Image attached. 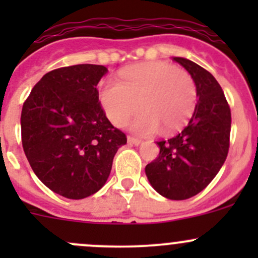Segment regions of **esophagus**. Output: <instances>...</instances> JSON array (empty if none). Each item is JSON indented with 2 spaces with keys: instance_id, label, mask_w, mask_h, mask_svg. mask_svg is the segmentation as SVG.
<instances>
[{
  "instance_id": "1",
  "label": "esophagus",
  "mask_w": 258,
  "mask_h": 258,
  "mask_svg": "<svg viewBox=\"0 0 258 258\" xmlns=\"http://www.w3.org/2000/svg\"><path fill=\"white\" fill-rule=\"evenodd\" d=\"M127 141H128V144L130 145H135V146H139V145H141V140H139V139H135V137H131V136H128L127 137Z\"/></svg>"
}]
</instances>
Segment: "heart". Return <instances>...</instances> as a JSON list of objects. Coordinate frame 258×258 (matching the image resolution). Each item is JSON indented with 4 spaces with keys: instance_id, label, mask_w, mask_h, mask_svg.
I'll return each mask as SVG.
<instances>
[{
    "instance_id": "b5f03b06",
    "label": "heart",
    "mask_w": 258,
    "mask_h": 258,
    "mask_svg": "<svg viewBox=\"0 0 258 258\" xmlns=\"http://www.w3.org/2000/svg\"><path fill=\"white\" fill-rule=\"evenodd\" d=\"M101 106L111 123L122 127L139 111L131 130L142 136L178 131L194 113L197 90L191 75L166 62H146L119 72V82L100 86Z\"/></svg>"
}]
</instances>
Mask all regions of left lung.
Instances as JSON below:
<instances>
[{"label":"left lung","mask_w":258,"mask_h":258,"mask_svg":"<svg viewBox=\"0 0 258 258\" xmlns=\"http://www.w3.org/2000/svg\"><path fill=\"white\" fill-rule=\"evenodd\" d=\"M195 81L197 102L188 124L157 142L158 157L146 166L151 186L170 200H187L206 188L225 163L230 147L231 110L220 83L204 67L173 57Z\"/></svg>","instance_id":"left-lung-1"}]
</instances>
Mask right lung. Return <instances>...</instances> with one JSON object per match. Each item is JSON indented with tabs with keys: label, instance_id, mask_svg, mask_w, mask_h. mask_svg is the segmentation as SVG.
Returning a JSON list of instances; mask_svg holds the SVG:
<instances>
[{
	"label": "right lung",
	"instance_id": "obj_1",
	"mask_svg": "<svg viewBox=\"0 0 258 258\" xmlns=\"http://www.w3.org/2000/svg\"><path fill=\"white\" fill-rule=\"evenodd\" d=\"M107 71L88 63L53 70L23 103L26 157L38 179L66 199H85L102 188L117 150L127 142L98 101L96 87Z\"/></svg>",
	"mask_w": 258,
	"mask_h": 258
}]
</instances>
